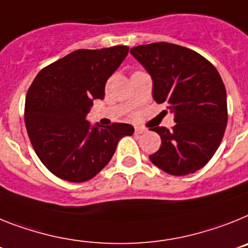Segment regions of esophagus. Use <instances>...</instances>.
<instances>
[{
	"label": "esophagus",
	"instance_id": "obj_1",
	"mask_svg": "<svg viewBox=\"0 0 248 248\" xmlns=\"http://www.w3.org/2000/svg\"><path fill=\"white\" fill-rule=\"evenodd\" d=\"M135 132H136L137 135H141V133L146 132V128H143V127H136V130H135Z\"/></svg>",
	"mask_w": 248,
	"mask_h": 248
}]
</instances>
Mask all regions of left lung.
<instances>
[{
	"label": "left lung",
	"mask_w": 248,
	"mask_h": 248,
	"mask_svg": "<svg viewBox=\"0 0 248 248\" xmlns=\"http://www.w3.org/2000/svg\"><path fill=\"white\" fill-rule=\"evenodd\" d=\"M131 55L150 73L157 103L175 116L171 130L151 128L161 147L151 162L173 176L199 171L212 158L227 124L226 88L218 71L192 49L167 42L141 45Z\"/></svg>",
	"instance_id": "1"
}]
</instances>
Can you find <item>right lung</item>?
Instances as JSON below:
<instances>
[{"instance_id": "obj_1", "label": "right lung", "mask_w": 248, "mask_h": 248, "mask_svg": "<svg viewBox=\"0 0 248 248\" xmlns=\"http://www.w3.org/2000/svg\"><path fill=\"white\" fill-rule=\"evenodd\" d=\"M128 53L127 46L77 49L41 70L26 94L25 124L33 150L55 176L91 180L109 162L118 141L133 135L128 124L92 126L93 100Z\"/></svg>"}]
</instances>
